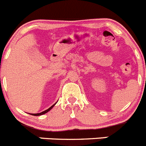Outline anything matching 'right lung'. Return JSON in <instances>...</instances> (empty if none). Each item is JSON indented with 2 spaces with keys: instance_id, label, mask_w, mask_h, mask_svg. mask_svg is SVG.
Instances as JSON below:
<instances>
[{
  "instance_id": "right-lung-1",
  "label": "right lung",
  "mask_w": 146,
  "mask_h": 146,
  "mask_svg": "<svg viewBox=\"0 0 146 146\" xmlns=\"http://www.w3.org/2000/svg\"><path fill=\"white\" fill-rule=\"evenodd\" d=\"M56 103H57V102H56ZM56 103L54 104H53L52 106H50V107L48 109H47V110H45V111H44L41 112V113H29V114H30V115H33V116H41V115H43V114H44V113H47V112H48L49 111H50V110H51V109H52L53 107H54V105L56 104Z\"/></svg>"
}]
</instances>
